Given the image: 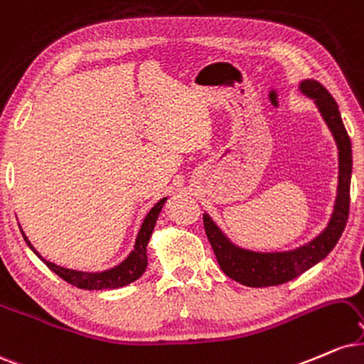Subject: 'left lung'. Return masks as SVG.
Returning <instances> with one entry per match:
<instances>
[{
	"label": "left lung",
	"instance_id": "8db88e82",
	"mask_svg": "<svg viewBox=\"0 0 364 364\" xmlns=\"http://www.w3.org/2000/svg\"><path fill=\"white\" fill-rule=\"evenodd\" d=\"M301 93L314 98L323 121L334 136L339 149V183H337V198L331 221L314 240L288 252H252L233 245L225 233L218 228L209 215H203L204 230L208 240L220 264L221 271L238 283L250 288L276 286L294 279L315 264L326 259L328 252L336 247L343 235L349 216V187H351L353 151L351 139L341 119L339 107L334 97L327 92L323 85L315 80H303L300 83Z\"/></svg>",
	"mask_w": 364,
	"mask_h": 364
}]
</instances>
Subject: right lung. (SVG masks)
Returning <instances> with one entry per match:
<instances>
[{
  "label": "right lung",
  "mask_w": 364,
  "mask_h": 364,
  "mask_svg": "<svg viewBox=\"0 0 364 364\" xmlns=\"http://www.w3.org/2000/svg\"><path fill=\"white\" fill-rule=\"evenodd\" d=\"M165 200H166V198L160 199L155 206L149 209L146 218H144L143 225H141L138 237H136L134 249H132L131 254L127 255V257L124 259L119 266H115L112 269H107V271H102V272H81V271H75V269H66L61 266H55V264L49 262V260L42 259V255H38V252L33 249L32 243L27 240V237H25V235H23V238L30 249H32L38 255V259L44 260L46 266L49 267L53 272H55L59 277H63L66 283L76 286V288H80V289L121 288V286L134 283V281L139 279V277L143 276V272L146 271V266H148L146 247H148L149 237H151L153 228H155V225H156L158 215H160Z\"/></svg>",
  "instance_id": "1"
}]
</instances>
